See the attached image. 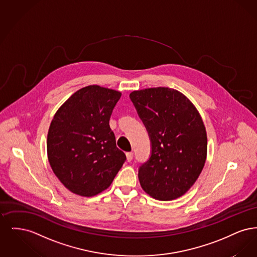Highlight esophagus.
Instances as JSON below:
<instances>
[{"instance_id":"1","label":"esophagus","mask_w":257,"mask_h":257,"mask_svg":"<svg viewBox=\"0 0 257 257\" xmlns=\"http://www.w3.org/2000/svg\"><path fill=\"white\" fill-rule=\"evenodd\" d=\"M133 152H127L126 153V158H127V161L128 162H131L132 160H133Z\"/></svg>"}]
</instances>
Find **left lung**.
Masks as SVG:
<instances>
[{
	"label": "left lung",
	"instance_id": "left-lung-1",
	"mask_svg": "<svg viewBox=\"0 0 257 257\" xmlns=\"http://www.w3.org/2000/svg\"><path fill=\"white\" fill-rule=\"evenodd\" d=\"M130 99L151 142L150 158L139 169L142 188L162 201L183 196L206 161L207 135L199 112L170 87L135 90Z\"/></svg>",
	"mask_w": 257,
	"mask_h": 257
}]
</instances>
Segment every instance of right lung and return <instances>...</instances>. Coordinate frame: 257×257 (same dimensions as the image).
<instances>
[{"label":"right lung","instance_id":"obj_1","mask_svg":"<svg viewBox=\"0 0 257 257\" xmlns=\"http://www.w3.org/2000/svg\"><path fill=\"white\" fill-rule=\"evenodd\" d=\"M120 96L96 85L83 87L61 105L50 124V166L76 195L96 196L109 188L126 160L109 124Z\"/></svg>","mask_w":257,"mask_h":257}]
</instances>
